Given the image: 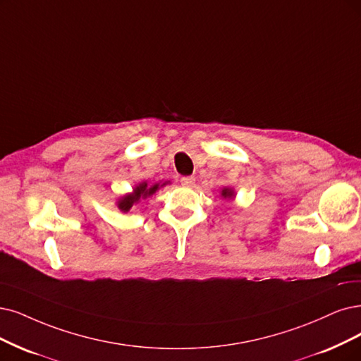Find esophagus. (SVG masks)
Masks as SVG:
<instances>
[{
    "label": "esophagus",
    "mask_w": 361,
    "mask_h": 361,
    "mask_svg": "<svg viewBox=\"0 0 361 361\" xmlns=\"http://www.w3.org/2000/svg\"><path fill=\"white\" fill-rule=\"evenodd\" d=\"M181 184L184 185V188H192V185L195 184V177H183Z\"/></svg>",
    "instance_id": "34e87169"
}]
</instances>
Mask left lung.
Here are the masks:
<instances>
[{
  "instance_id": "1",
  "label": "left lung",
  "mask_w": 361,
  "mask_h": 361,
  "mask_svg": "<svg viewBox=\"0 0 361 361\" xmlns=\"http://www.w3.org/2000/svg\"><path fill=\"white\" fill-rule=\"evenodd\" d=\"M220 196L224 199H233V197H236V192L232 188H229V185H226V188H223L220 190Z\"/></svg>"
}]
</instances>
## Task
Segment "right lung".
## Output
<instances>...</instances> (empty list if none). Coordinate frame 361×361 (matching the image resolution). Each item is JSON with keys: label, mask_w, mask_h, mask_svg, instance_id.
<instances>
[{"label": "right lung", "mask_w": 361, "mask_h": 361, "mask_svg": "<svg viewBox=\"0 0 361 361\" xmlns=\"http://www.w3.org/2000/svg\"><path fill=\"white\" fill-rule=\"evenodd\" d=\"M166 184H169V181H159V183H154V184H149L147 181H141L135 185V188L132 189L130 193H126L123 196L117 197L116 205L122 212H128L133 208V205H137L141 201H144V199L153 196L160 188H164V185H166Z\"/></svg>", "instance_id": "right-lung-1"}]
</instances>
